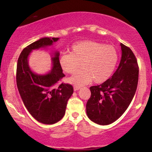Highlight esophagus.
<instances>
[{
	"mask_svg": "<svg viewBox=\"0 0 152 152\" xmlns=\"http://www.w3.org/2000/svg\"><path fill=\"white\" fill-rule=\"evenodd\" d=\"M80 88H81V87L78 86H75L74 87V91H78V90H79Z\"/></svg>",
	"mask_w": 152,
	"mask_h": 152,
	"instance_id": "esophagus-1",
	"label": "esophagus"
}]
</instances>
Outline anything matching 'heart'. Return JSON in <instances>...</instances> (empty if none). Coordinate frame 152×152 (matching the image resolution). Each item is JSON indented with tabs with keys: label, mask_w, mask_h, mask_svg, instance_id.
<instances>
[{
	"label": "heart",
	"mask_w": 152,
	"mask_h": 152,
	"mask_svg": "<svg viewBox=\"0 0 152 152\" xmlns=\"http://www.w3.org/2000/svg\"><path fill=\"white\" fill-rule=\"evenodd\" d=\"M116 48L111 45L93 41H80L71 48V53H63L59 64L64 72L73 74L68 81L76 86L87 84L94 80L96 83L106 81L114 73L118 62Z\"/></svg>",
	"instance_id": "b5f03b06"
}]
</instances>
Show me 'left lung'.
<instances>
[{
	"label": "left lung",
	"mask_w": 152,
	"mask_h": 152,
	"mask_svg": "<svg viewBox=\"0 0 152 152\" xmlns=\"http://www.w3.org/2000/svg\"><path fill=\"white\" fill-rule=\"evenodd\" d=\"M121 58L111 78L90 87L86 114L94 123L108 125L114 122L129 107L137 91L139 66L130 48L121 43Z\"/></svg>",
	"instance_id": "8db88e82"
}]
</instances>
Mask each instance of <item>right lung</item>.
Returning <instances> with one entry per match:
<instances>
[{
	"label": "right lung",
	"mask_w": 152,
	"mask_h": 152,
	"mask_svg": "<svg viewBox=\"0 0 152 152\" xmlns=\"http://www.w3.org/2000/svg\"><path fill=\"white\" fill-rule=\"evenodd\" d=\"M58 39L42 38L28 45L22 50L17 64V87L23 102L31 116L44 124H53L64 117L74 88L64 83L56 86L65 76L59 64V52L56 51L52 57L51 71L44 75L36 74L31 70L28 57L33 50L51 46Z\"/></svg>",
	"instance_id": "1"
}]
</instances>
